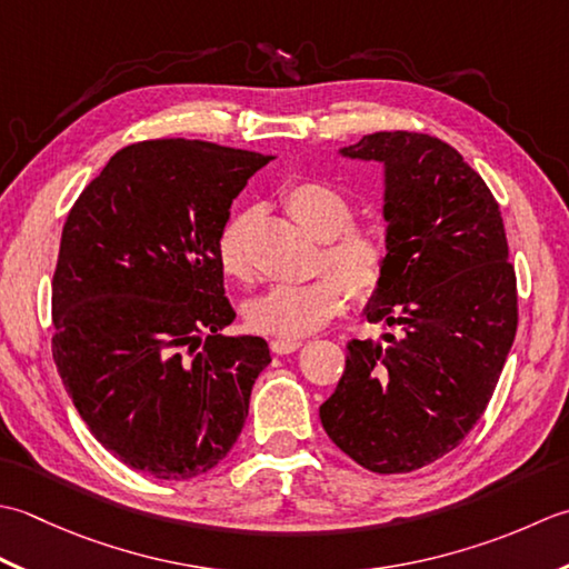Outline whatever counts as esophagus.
<instances>
[{
	"label": "esophagus",
	"mask_w": 569,
	"mask_h": 569,
	"mask_svg": "<svg viewBox=\"0 0 569 569\" xmlns=\"http://www.w3.org/2000/svg\"><path fill=\"white\" fill-rule=\"evenodd\" d=\"M270 349L277 356H287V353H295L297 349H301V341L299 339H272Z\"/></svg>",
	"instance_id": "1"
}]
</instances>
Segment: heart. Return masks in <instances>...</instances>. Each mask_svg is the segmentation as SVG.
Returning <instances> with one entry per match:
<instances>
[{"mask_svg":"<svg viewBox=\"0 0 569 569\" xmlns=\"http://www.w3.org/2000/svg\"><path fill=\"white\" fill-rule=\"evenodd\" d=\"M287 213L323 242L321 268L333 273L305 284H274L248 301L246 319L254 331L277 339H301L319 331L343 309V292L363 301L386 277V246L373 228L351 226L353 203L327 181H295L282 193ZM248 218L233 216L216 240L218 268L230 280H248Z\"/></svg>","mask_w":569,"mask_h":569,"instance_id":"1","label":"heart"}]
</instances>
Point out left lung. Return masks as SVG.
<instances>
[{
    "label": "left lung",
    "instance_id": "left-lung-1",
    "mask_svg": "<svg viewBox=\"0 0 569 569\" xmlns=\"http://www.w3.org/2000/svg\"><path fill=\"white\" fill-rule=\"evenodd\" d=\"M339 154L382 164L386 277L363 315L390 331L349 341L319 417L363 469L408 473L455 449L489 405L516 339V272L493 193L455 147L376 132Z\"/></svg>",
    "mask_w": 569,
    "mask_h": 569
}]
</instances>
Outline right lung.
<instances>
[{"instance_id": "1", "label": "right lung", "mask_w": 569, "mask_h": 569, "mask_svg": "<svg viewBox=\"0 0 569 569\" xmlns=\"http://www.w3.org/2000/svg\"><path fill=\"white\" fill-rule=\"evenodd\" d=\"M272 157L201 139L120 149L66 218L53 272V361L92 437L154 479L223 461L270 358L260 336L220 333L216 240Z\"/></svg>"}]
</instances>
